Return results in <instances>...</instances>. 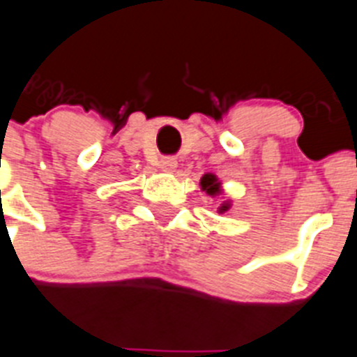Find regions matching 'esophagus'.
Masks as SVG:
<instances>
[{"mask_svg":"<svg viewBox=\"0 0 357 357\" xmlns=\"http://www.w3.org/2000/svg\"><path fill=\"white\" fill-rule=\"evenodd\" d=\"M176 167H178V161L174 160V158H163V160L160 161V169L163 170V172H174Z\"/></svg>","mask_w":357,"mask_h":357,"instance_id":"obj_1","label":"esophagus"}]
</instances>
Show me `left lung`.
<instances>
[{
	"instance_id": "8db88e82",
	"label": "left lung",
	"mask_w": 357,
	"mask_h": 357,
	"mask_svg": "<svg viewBox=\"0 0 357 357\" xmlns=\"http://www.w3.org/2000/svg\"><path fill=\"white\" fill-rule=\"evenodd\" d=\"M199 183H202V188L205 190L206 194H208V196L214 197V196H220L221 194V183L218 181V178H215L214 174H205ZM229 208H230V203L223 202L220 206V212L223 214V212H227Z\"/></svg>"
}]
</instances>
